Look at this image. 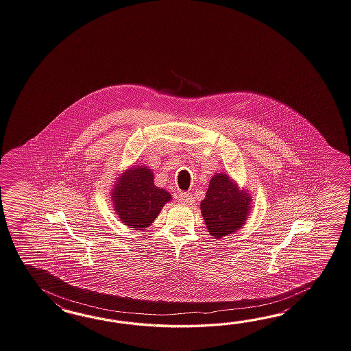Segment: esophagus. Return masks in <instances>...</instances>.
<instances>
[{
	"label": "esophagus",
	"mask_w": 351,
	"mask_h": 351,
	"mask_svg": "<svg viewBox=\"0 0 351 351\" xmlns=\"http://www.w3.org/2000/svg\"><path fill=\"white\" fill-rule=\"evenodd\" d=\"M179 202L185 206H191V204H194L195 200H194V197L189 193H180Z\"/></svg>",
	"instance_id": "1"
}]
</instances>
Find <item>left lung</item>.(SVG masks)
<instances>
[{"label":"left lung","instance_id":"1","mask_svg":"<svg viewBox=\"0 0 351 351\" xmlns=\"http://www.w3.org/2000/svg\"><path fill=\"white\" fill-rule=\"evenodd\" d=\"M200 209L206 228L214 239H222L239 231L247 219L251 209V197L227 173H215L206 190Z\"/></svg>","mask_w":351,"mask_h":351}]
</instances>
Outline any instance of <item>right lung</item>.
<instances>
[{
    "instance_id": "add662e5",
    "label": "right lung",
    "mask_w": 351,
    "mask_h": 351,
    "mask_svg": "<svg viewBox=\"0 0 351 351\" xmlns=\"http://www.w3.org/2000/svg\"><path fill=\"white\" fill-rule=\"evenodd\" d=\"M110 197L120 221L134 230L151 226L172 199L170 193L154 185V172L147 166H133L123 172Z\"/></svg>"
}]
</instances>
